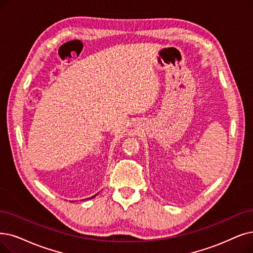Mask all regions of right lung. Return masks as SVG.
<instances>
[{
    "label": "right lung",
    "instance_id": "add662e5",
    "mask_svg": "<svg viewBox=\"0 0 253 253\" xmlns=\"http://www.w3.org/2000/svg\"><path fill=\"white\" fill-rule=\"evenodd\" d=\"M93 197H94V196H93Z\"/></svg>",
    "mask_w": 253,
    "mask_h": 253
}]
</instances>
